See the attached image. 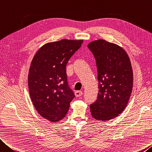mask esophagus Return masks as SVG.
<instances>
[{
    "mask_svg": "<svg viewBox=\"0 0 152 152\" xmlns=\"http://www.w3.org/2000/svg\"><path fill=\"white\" fill-rule=\"evenodd\" d=\"M82 94H83V92L81 91H76L75 92V95L76 97H80L82 96Z\"/></svg>",
    "mask_w": 152,
    "mask_h": 152,
    "instance_id": "esophagus-1",
    "label": "esophagus"
}]
</instances>
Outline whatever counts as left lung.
<instances>
[{
  "mask_svg": "<svg viewBox=\"0 0 152 152\" xmlns=\"http://www.w3.org/2000/svg\"><path fill=\"white\" fill-rule=\"evenodd\" d=\"M98 69V98L90 105L91 116L108 121L126 108L133 90V74L127 53L117 44L104 39L88 44Z\"/></svg>",
  "mask_w": 152,
  "mask_h": 152,
  "instance_id": "1",
  "label": "left lung"
}]
</instances>
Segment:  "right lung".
<instances>
[{"instance_id":"right-lung-1","label":"right lung","mask_w":152,"mask_h":152,"mask_svg":"<svg viewBox=\"0 0 152 152\" xmlns=\"http://www.w3.org/2000/svg\"><path fill=\"white\" fill-rule=\"evenodd\" d=\"M83 41L64 39L49 42L32 59L28 74L31 102L39 115L53 123L66 116L75 98L67 83L66 65Z\"/></svg>"}]
</instances>
